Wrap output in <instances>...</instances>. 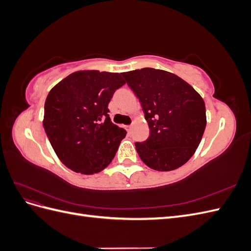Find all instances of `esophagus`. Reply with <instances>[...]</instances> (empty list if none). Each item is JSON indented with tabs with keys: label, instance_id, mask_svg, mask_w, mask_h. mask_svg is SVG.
Segmentation results:
<instances>
[{
	"label": "esophagus",
	"instance_id": "obj_1",
	"mask_svg": "<svg viewBox=\"0 0 251 251\" xmlns=\"http://www.w3.org/2000/svg\"><path fill=\"white\" fill-rule=\"evenodd\" d=\"M126 131H127V133H131V130H132V126H126Z\"/></svg>",
	"mask_w": 251,
	"mask_h": 251
}]
</instances>
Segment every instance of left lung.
<instances>
[{"label":"left lung","instance_id":"8db88e82","mask_svg":"<svg viewBox=\"0 0 251 251\" xmlns=\"http://www.w3.org/2000/svg\"><path fill=\"white\" fill-rule=\"evenodd\" d=\"M123 76L139 98L150 127L149 138L135 143L140 159L155 171L180 168L195 154L206 126L202 97L168 71L143 68Z\"/></svg>","mask_w":251,"mask_h":251}]
</instances>
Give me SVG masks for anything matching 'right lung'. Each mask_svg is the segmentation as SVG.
Returning <instances> with one entry per match:
<instances>
[{
  "label": "right lung",
  "mask_w": 251,
  "mask_h": 251,
  "mask_svg": "<svg viewBox=\"0 0 251 251\" xmlns=\"http://www.w3.org/2000/svg\"><path fill=\"white\" fill-rule=\"evenodd\" d=\"M125 83L119 73L86 70L70 74L52 88L43 125L68 169L92 175L111 163L126 132L112 123L108 104Z\"/></svg>",
  "instance_id": "add662e5"
}]
</instances>
